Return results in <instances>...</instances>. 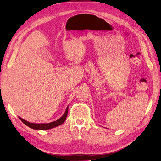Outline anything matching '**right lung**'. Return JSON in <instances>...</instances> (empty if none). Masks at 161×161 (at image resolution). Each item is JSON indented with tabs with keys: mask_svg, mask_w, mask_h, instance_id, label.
I'll list each match as a JSON object with an SVG mask.
<instances>
[{
	"mask_svg": "<svg viewBox=\"0 0 161 161\" xmlns=\"http://www.w3.org/2000/svg\"><path fill=\"white\" fill-rule=\"evenodd\" d=\"M68 108H69V106H68L67 108H66V110L65 111V113L60 118H59L56 121L49 123V124H34V123L28 122V121L22 119L20 117H19V118L21 120V121L24 124H25L26 126L29 127L31 129H36V130H48V129H53V128L56 127L57 126H59L63 124V123L65 121V120L66 119V117H67V116H68Z\"/></svg>",
	"mask_w": 161,
	"mask_h": 161,
	"instance_id": "add662e5",
	"label": "right lung"
}]
</instances>
